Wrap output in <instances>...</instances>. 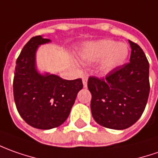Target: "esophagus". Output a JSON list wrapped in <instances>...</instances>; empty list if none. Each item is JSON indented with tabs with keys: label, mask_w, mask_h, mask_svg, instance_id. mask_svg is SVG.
<instances>
[{
	"label": "esophagus",
	"mask_w": 158,
	"mask_h": 158,
	"mask_svg": "<svg viewBox=\"0 0 158 158\" xmlns=\"http://www.w3.org/2000/svg\"><path fill=\"white\" fill-rule=\"evenodd\" d=\"M83 85H84V87H86L87 86V78L86 77H83Z\"/></svg>",
	"instance_id": "esophagus-1"
}]
</instances>
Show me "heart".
I'll return each mask as SVG.
<instances>
[{
	"label": "heart",
	"mask_w": 158,
	"mask_h": 158,
	"mask_svg": "<svg viewBox=\"0 0 158 158\" xmlns=\"http://www.w3.org/2000/svg\"><path fill=\"white\" fill-rule=\"evenodd\" d=\"M128 47L124 43L111 39L91 42L82 49L80 56L86 61H99L103 73H110L123 65L128 56Z\"/></svg>",
	"instance_id": "heart-1"
}]
</instances>
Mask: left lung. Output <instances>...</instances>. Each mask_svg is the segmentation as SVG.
I'll return each instance as SVG.
<instances>
[{
    "label": "left lung",
    "instance_id": "8db88e82",
    "mask_svg": "<svg viewBox=\"0 0 158 158\" xmlns=\"http://www.w3.org/2000/svg\"><path fill=\"white\" fill-rule=\"evenodd\" d=\"M128 64L103 78L89 77L91 110L98 124L111 129H125L142 116L150 94V64L142 48L132 41Z\"/></svg>",
    "mask_w": 158,
    "mask_h": 158
}]
</instances>
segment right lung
Here are the masks:
<instances>
[{
  "label": "right lung",
  "mask_w": 158,
  "mask_h": 158,
  "mask_svg": "<svg viewBox=\"0 0 158 158\" xmlns=\"http://www.w3.org/2000/svg\"><path fill=\"white\" fill-rule=\"evenodd\" d=\"M51 42L41 35L28 42L16 60L13 82L14 99L21 117L39 129L57 128L68 118L82 79L66 80L54 74H40L35 67L39 45Z\"/></svg>",
  "instance_id": "obj_1"
}]
</instances>
